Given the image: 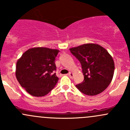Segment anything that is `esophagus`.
Wrapping results in <instances>:
<instances>
[{
  "label": "esophagus",
  "mask_w": 130,
  "mask_h": 130,
  "mask_svg": "<svg viewBox=\"0 0 130 130\" xmlns=\"http://www.w3.org/2000/svg\"><path fill=\"white\" fill-rule=\"evenodd\" d=\"M68 75L69 76V77H70V78H73V73H72V72H70L69 73V74H68Z\"/></svg>",
  "instance_id": "esophagus-1"
}]
</instances>
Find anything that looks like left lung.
Segmentation results:
<instances>
[{
    "instance_id": "left-lung-1",
    "label": "left lung",
    "mask_w": 130,
    "mask_h": 130,
    "mask_svg": "<svg viewBox=\"0 0 130 130\" xmlns=\"http://www.w3.org/2000/svg\"><path fill=\"white\" fill-rule=\"evenodd\" d=\"M81 64L84 80L76 85L78 90L87 95L100 94L111 82L115 63L107 50L98 44L87 43L70 48Z\"/></svg>"
}]
</instances>
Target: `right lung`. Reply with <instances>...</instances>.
I'll return each instance as SVG.
<instances>
[{"mask_svg":"<svg viewBox=\"0 0 130 130\" xmlns=\"http://www.w3.org/2000/svg\"><path fill=\"white\" fill-rule=\"evenodd\" d=\"M59 52L57 49L36 47L27 50L18 59L15 77L21 87L31 95L44 96L57 84L58 77L53 72Z\"/></svg>","mask_w":130,"mask_h":130,"instance_id":"add662e5","label":"right lung"}]
</instances>
